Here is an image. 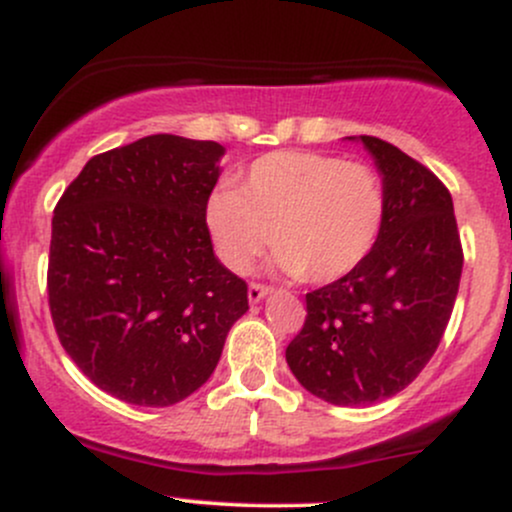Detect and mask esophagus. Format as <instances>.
Listing matches in <instances>:
<instances>
[{
	"label": "esophagus",
	"mask_w": 512,
	"mask_h": 512,
	"mask_svg": "<svg viewBox=\"0 0 512 512\" xmlns=\"http://www.w3.org/2000/svg\"><path fill=\"white\" fill-rule=\"evenodd\" d=\"M272 291L269 289V286H264V284H250V289H248V301L250 303H260L264 296H267V293Z\"/></svg>",
	"instance_id": "esophagus-1"
}]
</instances>
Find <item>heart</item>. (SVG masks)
Here are the masks:
<instances>
[{"label":"heart","instance_id":"1","mask_svg":"<svg viewBox=\"0 0 512 512\" xmlns=\"http://www.w3.org/2000/svg\"><path fill=\"white\" fill-rule=\"evenodd\" d=\"M385 223V187L366 163L315 151L257 158L238 190L207 204V231L231 272L245 274L272 236L276 262L310 284L356 272Z\"/></svg>","mask_w":512,"mask_h":512}]
</instances>
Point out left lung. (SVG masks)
<instances>
[{
    "mask_svg": "<svg viewBox=\"0 0 512 512\" xmlns=\"http://www.w3.org/2000/svg\"><path fill=\"white\" fill-rule=\"evenodd\" d=\"M361 142L385 187V223L368 260L305 293L303 330L286 363L305 390L337 407L402 392L436 354L462 276L448 187L378 137Z\"/></svg>",
    "mask_w": 512,
    "mask_h": 512,
    "instance_id": "left-lung-1",
    "label": "left lung"
}]
</instances>
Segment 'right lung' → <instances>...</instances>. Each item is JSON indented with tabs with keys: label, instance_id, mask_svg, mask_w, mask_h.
Wrapping results in <instances>:
<instances>
[{
	"label": "right lung",
	"instance_id": "1",
	"mask_svg": "<svg viewBox=\"0 0 512 512\" xmlns=\"http://www.w3.org/2000/svg\"><path fill=\"white\" fill-rule=\"evenodd\" d=\"M223 146L151 134L93 156L52 216L48 301L81 373L170 407L214 373L248 284L214 255L207 202Z\"/></svg>",
	"mask_w": 512,
	"mask_h": 512
}]
</instances>
